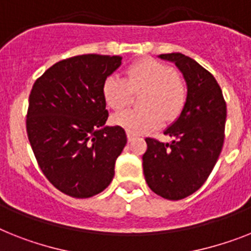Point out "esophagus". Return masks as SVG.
I'll list each match as a JSON object with an SVG mask.
<instances>
[{"instance_id":"1","label":"esophagus","mask_w":251,"mask_h":251,"mask_svg":"<svg viewBox=\"0 0 251 251\" xmlns=\"http://www.w3.org/2000/svg\"><path fill=\"white\" fill-rule=\"evenodd\" d=\"M127 138H128V141H129V142H132V141L136 138V136H134L133 133H130V132H127Z\"/></svg>"}]
</instances>
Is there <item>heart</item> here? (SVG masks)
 Returning <instances> with one entry per match:
<instances>
[{
  "mask_svg": "<svg viewBox=\"0 0 251 251\" xmlns=\"http://www.w3.org/2000/svg\"><path fill=\"white\" fill-rule=\"evenodd\" d=\"M144 90V109L127 110L113 118L114 124L133 134L148 133L160 127L164 119L177 118L187 99L183 79L171 65L155 59H142L128 66L126 79L107 76L102 83V97L110 109L121 111L129 105L133 92Z\"/></svg>",
  "mask_w": 251,
  "mask_h": 251,
  "instance_id": "b5f03b06",
  "label": "heart"
}]
</instances>
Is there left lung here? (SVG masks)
<instances>
[{
  "mask_svg": "<svg viewBox=\"0 0 251 251\" xmlns=\"http://www.w3.org/2000/svg\"><path fill=\"white\" fill-rule=\"evenodd\" d=\"M175 63L187 84V99L177 121L164 130V144L146 138L142 156L145 179L161 198L181 200L204 185L218 160L225 141L227 109L214 76L194 59L179 52L159 55Z\"/></svg>",
  "mask_w": 251,
  "mask_h": 251,
  "instance_id": "1",
  "label": "left lung"
}]
</instances>
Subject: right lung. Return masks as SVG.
<instances>
[{
	"instance_id": "add662e5",
	"label": "right lung",
	"mask_w": 251,
	"mask_h": 251,
	"mask_svg": "<svg viewBox=\"0 0 251 251\" xmlns=\"http://www.w3.org/2000/svg\"><path fill=\"white\" fill-rule=\"evenodd\" d=\"M121 64V56H74L53 64L33 84L29 142L43 175L65 195L91 198L113 181L127 136L119 126H105L102 83Z\"/></svg>"
}]
</instances>
